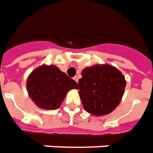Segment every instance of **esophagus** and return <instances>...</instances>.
Here are the masks:
<instances>
[{"instance_id":"obj_1","label":"esophagus","mask_w":153,"mask_h":153,"mask_svg":"<svg viewBox=\"0 0 153 153\" xmlns=\"http://www.w3.org/2000/svg\"><path fill=\"white\" fill-rule=\"evenodd\" d=\"M73 80H74V81H76V82H78V80H79L78 76H75L74 77H73Z\"/></svg>"}]
</instances>
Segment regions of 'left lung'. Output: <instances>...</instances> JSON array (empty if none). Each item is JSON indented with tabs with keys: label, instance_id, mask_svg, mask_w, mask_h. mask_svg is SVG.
<instances>
[{
	"label": "left lung",
	"instance_id": "obj_1",
	"mask_svg": "<svg viewBox=\"0 0 153 153\" xmlns=\"http://www.w3.org/2000/svg\"><path fill=\"white\" fill-rule=\"evenodd\" d=\"M79 80V96L86 112L95 116L110 114L122 100L126 80L122 72L109 64L84 68Z\"/></svg>",
	"mask_w": 153,
	"mask_h": 153
}]
</instances>
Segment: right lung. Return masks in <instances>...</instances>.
<instances>
[{"label": "right lung", "instance_id": "1", "mask_svg": "<svg viewBox=\"0 0 153 153\" xmlns=\"http://www.w3.org/2000/svg\"><path fill=\"white\" fill-rule=\"evenodd\" d=\"M27 91L40 109L59 108L68 92L78 89V84L54 65H42L28 76Z\"/></svg>", "mask_w": 153, "mask_h": 153}]
</instances>
